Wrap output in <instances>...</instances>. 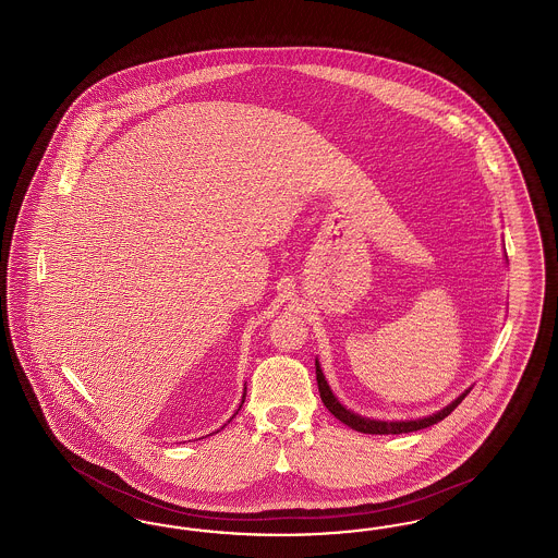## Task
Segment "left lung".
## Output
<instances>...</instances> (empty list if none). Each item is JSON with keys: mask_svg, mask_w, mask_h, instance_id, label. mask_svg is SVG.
I'll return each instance as SVG.
<instances>
[{"mask_svg": "<svg viewBox=\"0 0 558 558\" xmlns=\"http://www.w3.org/2000/svg\"><path fill=\"white\" fill-rule=\"evenodd\" d=\"M316 378H318L319 398L324 401V405L330 410V414H335L343 425L351 426L360 433H368V435H399V433H412V430H418V428H426V426L435 425L439 421H444L448 414H451L458 403L462 399L466 398L471 393V389H466L462 396L453 399L451 403H448L444 410L425 416V418H418V421H372V418H364L351 410H347L345 405L335 398V393L330 391L326 378H324V372L319 368V362L316 360Z\"/></svg>", "mask_w": 558, "mask_h": 558, "instance_id": "1", "label": "left lung"}]
</instances>
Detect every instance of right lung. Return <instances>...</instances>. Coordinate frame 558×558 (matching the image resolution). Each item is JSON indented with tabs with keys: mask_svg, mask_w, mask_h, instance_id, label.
I'll return each instance as SVG.
<instances>
[{
	"mask_svg": "<svg viewBox=\"0 0 558 558\" xmlns=\"http://www.w3.org/2000/svg\"><path fill=\"white\" fill-rule=\"evenodd\" d=\"M244 391H246V387H244ZM244 396H246V393H242V401H240L239 410L242 408V403H244ZM236 414H239V412H236ZM232 418H234V416H232Z\"/></svg>",
	"mask_w": 558,
	"mask_h": 558,
	"instance_id": "1",
	"label": "right lung"
}]
</instances>
